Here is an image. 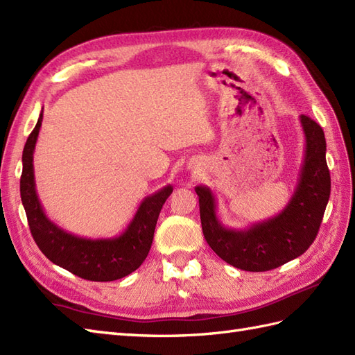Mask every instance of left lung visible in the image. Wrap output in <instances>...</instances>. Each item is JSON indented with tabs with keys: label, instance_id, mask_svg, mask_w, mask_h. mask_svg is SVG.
<instances>
[{
	"label": "left lung",
	"instance_id": "left-lung-1",
	"mask_svg": "<svg viewBox=\"0 0 355 355\" xmlns=\"http://www.w3.org/2000/svg\"><path fill=\"white\" fill-rule=\"evenodd\" d=\"M304 154L297 186L279 214L244 230L225 226L217 216L213 190L196 186L204 237L217 255L244 271H268L298 258L313 243L330 198V171L325 160L322 127L300 115Z\"/></svg>",
	"mask_w": 355,
	"mask_h": 355
}]
</instances>
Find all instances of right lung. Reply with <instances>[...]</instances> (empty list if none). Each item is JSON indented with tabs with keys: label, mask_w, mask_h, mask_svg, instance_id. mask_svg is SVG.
Returning a JSON list of instances; mask_svg holds the SVG:
<instances>
[{
	"label": "right lung",
	"mask_w": 355,
	"mask_h": 355,
	"mask_svg": "<svg viewBox=\"0 0 355 355\" xmlns=\"http://www.w3.org/2000/svg\"><path fill=\"white\" fill-rule=\"evenodd\" d=\"M42 120L43 109L22 153L21 198L34 241L49 261L75 276L94 282L129 276L148 255L160 210L172 193V186L168 184L145 196L132 222L116 237L85 239L67 232L46 216L35 190L33 160Z\"/></svg>",
	"instance_id": "obj_1"
}]
</instances>
